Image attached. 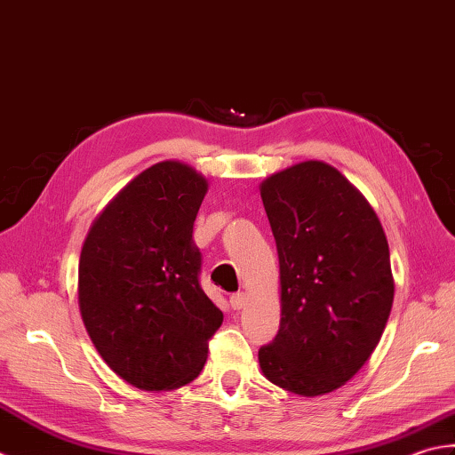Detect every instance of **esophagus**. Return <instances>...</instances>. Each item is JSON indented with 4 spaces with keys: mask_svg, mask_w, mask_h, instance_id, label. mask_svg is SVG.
Wrapping results in <instances>:
<instances>
[{
    "mask_svg": "<svg viewBox=\"0 0 455 455\" xmlns=\"http://www.w3.org/2000/svg\"><path fill=\"white\" fill-rule=\"evenodd\" d=\"M245 302H247V294L245 292H235V294L229 296V304H231V308H234V310L243 308Z\"/></svg>",
    "mask_w": 455,
    "mask_h": 455,
    "instance_id": "34e87169",
    "label": "esophagus"
}]
</instances>
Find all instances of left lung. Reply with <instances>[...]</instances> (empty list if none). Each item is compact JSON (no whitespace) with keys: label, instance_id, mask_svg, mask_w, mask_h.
<instances>
[{"label":"left lung","instance_id":"left-lung-1","mask_svg":"<svg viewBox=\"0 0 455 455\" xmlns=\"http://www.w3.org/2000/svg\"><path fill=\"white\" fill-rule=\"evenodd\" d=\"M281 267V328L259 349L268 381L302 396L349 381L391 314L388 243L373 208L333 166L306 161L261 187Z\"/></svg>","mask_w":455,"mask_h":455}]
</instances>
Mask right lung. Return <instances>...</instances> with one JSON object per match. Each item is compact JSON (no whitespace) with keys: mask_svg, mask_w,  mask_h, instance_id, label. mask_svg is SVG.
Instances as JSON below:
<instances>
[{"mask_svg":"<svg viewBox=\"0 0 455 455\" xmlns=\"http://www.w3.org/2000/svg\"><path fill=\"white\" fill-rule=\"evenodd\" d=\"M206 179L190 166H151L101 212L84 241L78 302L101 359L143 391L196 379L224 322L200 286L192 239Z\"/></svg>","mask_w":455,"mask_h":455,"instance_id":"obj_1","label":"right lung"}]
</instances>
